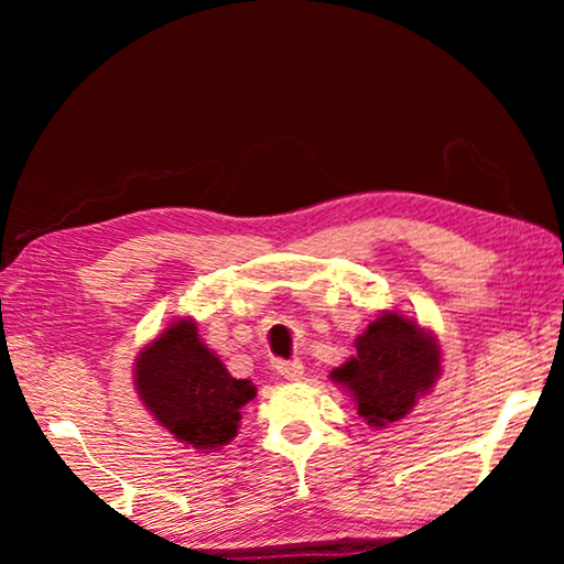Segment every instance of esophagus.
Returning a JSON list of instances; mask_svg holds the SVG:
<instances>
[{
    "mask_svg": "<svg viewBox=\"0 0 564 564\" xmlns=\"http://www.w3.org/2000/svg\"><path fill=\"white\" fill-rule=\"evenodd\" d=\"M275 368H279V373L285 380H301V376H303V362L301 360H281Z\"/></svg>",
    "mask_w": 564,
    "mask_h": 564,
    "instance_id": "34e87169",
    "label": "esophagus"
}]
</instances>
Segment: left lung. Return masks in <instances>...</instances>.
Listing matches in <instances>:
<instances>
[{
	"label": "left lung",
	"mask_w": 564,
	"mask_h": 564,
	"mask_svg": "<svg viewBox=\"0 0 564 564\" xmlns=\"http://www.w3.org/2000/svg\"><path fill=\"white\" fill-rule=\"evenodd\" d=\"M356 350L330 378L348 390L358 415L373 427L405 417L441 376L435 336L400 313L388 311L370 323L356 338Z\"/></svg>",
	"instance_id": "left-lung-1"
}]
</instances>
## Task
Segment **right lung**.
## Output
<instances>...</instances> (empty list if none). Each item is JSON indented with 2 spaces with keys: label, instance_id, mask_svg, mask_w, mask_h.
<instances>
[{
  "label": "right lung",
  "instance_id": "1",
  "mask_svg": "<svg viewBox=\"0 0 564 564\" xmlns=\"http://www.w3.org/2000/svg\"><path fill=\"white\" fill-rule=\"evenodd\" d=\"M139 398L159 425L198 451L231 443L241 408L256 398L251 380H238L206 343L191 318L174 321L139 352L133 368Z\"/></svg>",
  "mask_w": 564,
  "mask_h": 564
}]
</instances>
